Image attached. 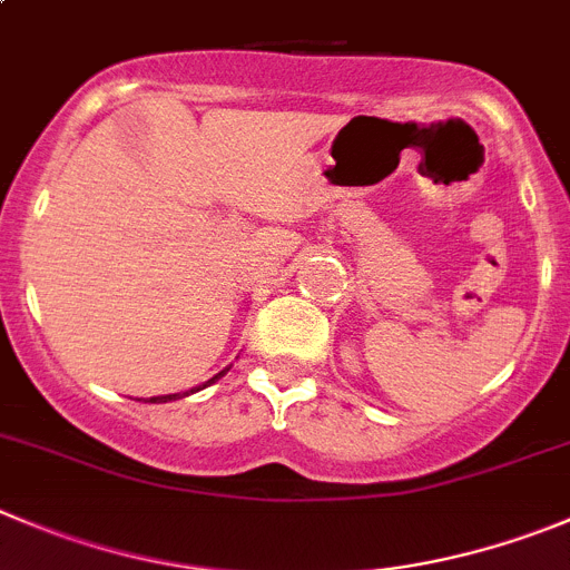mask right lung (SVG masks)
I'll return each mask as SVG.
<instances>
[{"mask_svg":"<svg viewBox=\"0 0 570 570\" xmlns=\"http://www.w3.org/2000/svg\"><path fill=\"white\" fill-rule=\"evenodd\" d=\"M226 372H229V366H226V370H220L218 375L215 377H209L207 383H200V386H195V389H189V392H178V394H159V397H148V403H173V400H181V397H189V394H195V392H200V389H207V386H213L215 381H220V377L226 375Z\"/></svg>","mask_w":570,"mask_h":570,"instance_id":"right-lung-1","label":"right lung"}]
</instances>
